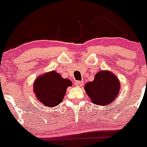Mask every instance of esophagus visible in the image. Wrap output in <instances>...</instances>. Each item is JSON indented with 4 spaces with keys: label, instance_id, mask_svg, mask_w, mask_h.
Listing matches in <instances>:
<instances>
[{
    "label": "esophagus",
    "instance_id": "obj_1",
    "mask_svg": "<svg viewBox=\"0 0 147 147\" xmlns=\"http://www.w3.org/2000/svg\"><path fill=\"white\" fill-rule=\"evenodd\" d=\"M75 85L77 86L80 87V86H82L83 85V81H76L75 82Z\"/></svg>",
    "mask_w": 147,
    "mask_h": 147
}]
</instances>
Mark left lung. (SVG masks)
<instances>
[{
	"mask_svg": "<svg viewBox=\"0 0 147 147\" xmlns=\"http://www.w3.org/2000/svg\"><path fill=\"white\" fill-rule=\"evenodd\" d=\"M84 90L92 103L105 106L113 102L119 95L121 83L110 70H100L93 80L86 83Z\"/></svg>",
	"mask_w": 147,
	"mask_h": 147,
	"instance_id": "obj_1",
	"label": "left lung"
}]
</instances>
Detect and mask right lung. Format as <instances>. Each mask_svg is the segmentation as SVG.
<instances>
[{"instance_id": "obj_1", "label": "right lung", "mask_w": 147, "mask_h": 147, "mask_svg": "<svg viewBox=\"0 0 147 147\" xmlns=\"http://www.w3.org/2000/svg\"><path fill=\"white\" fill-rule=\"evenodd\" d=\"M69 86H72L71 80L63 78L60 74L52 70L39 75L35 80L33 91L37 99L43 105L55 107L63 101Z\"/></svg>"}]
</instances>
